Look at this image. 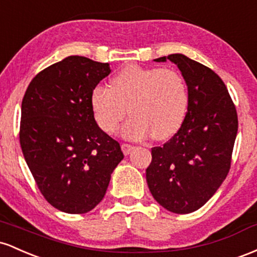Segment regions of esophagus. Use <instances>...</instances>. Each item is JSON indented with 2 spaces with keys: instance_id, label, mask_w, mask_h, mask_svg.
I'll return each instance as SVG.
<instances>
[{
  "instance_id": "34e87169",
  "label": "esophagus",
  "mask_w": 257,
  "mask_h": 257,
  "mask_svg": "<svg viewBox=\"0 0 257 257\" xmlns=\"http://www.w3.org/2000/svg\"><path fill=\"white\" fill-rule=\"evenodd\" d=\"M134 148H135V147L131 146V144H127V143L121 144V151H122V153L125 155H128L130 153L134 151Z\"/></svg>"
}]
</instances>
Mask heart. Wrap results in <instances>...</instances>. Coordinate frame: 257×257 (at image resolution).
Masks as SVG:
<instances>
[{"label":"heart","mask_w":257,"mask_h":257,"mask_svg":"<svg viewBox=\"0 0 257 257\" xmlns=\"http://www.w3.org/2000/svg\"><path fill=\"white\" fill-rule=\"evenodd\" d=\"M189 92L182 74L172 69L130 65L120 70L111 87L98 85L91 96L92 110L99 127L113 134L132 115L121 130L128 140L171 137L182 126L188 110Z\"/></svg>","instance_id":"obj_1"}]
</instances>
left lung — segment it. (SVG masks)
I'll use <instances>...</instances> for the list:
<instances>
[{"mask_svg": "<svg viewBox=\"0 0 257 257\" xmlns=\"http://www.w3.org/2000/svg\"><path fill=\"white\" fill-rule=\"evenodd\" d=\"M178 66L189 92L188 110L180 130L161 147L152 148L146 170L149 191L175 214L200 209L228 175L238 132L235 105L215 71L184 54L154 59Z\"/></svg>", "mask_w": 257, "mask_h": 257, "instance_id": "left-lung-1", "label": "left lung"}]
</instances>
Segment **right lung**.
<instances>
[{
  "label": "right lung",
  "mask_w": 257,
  "mask_h": 257,
  "mask_svg": "<svg viewBox=\"0 0 257 257\" xmlns=\"http://www.w3.org/2000/svg\"><path fill=\"white\" fill-rule=\"evenodd\" d=\"M108 63L70 56L31 80L22 102L23 154L46 200L66 214H85L104 198L123 159L120 144L99 128L92 91Z\"/></svg>",
  "instance_id": "add662e5"
}]
</instances>
